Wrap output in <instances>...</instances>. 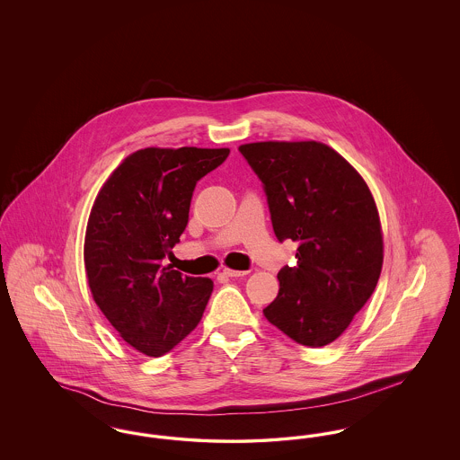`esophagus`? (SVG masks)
<instances>
[{"label": "esophagus", "instance_id": "obj_1", "mask_svg": "<svg viewBox=\"0 0 460 460\" xmlns=\"http://www.w3.org/2000/svg\"><path fill=\"white\" fill-rule=\"evenodd\" d=\"M222 272H224L226 276H229V278H243V276L248 274V270H236V269H229V267H224Z\"/></svg>", "mask_w": 460, "mask_h": 460}]
</instances>
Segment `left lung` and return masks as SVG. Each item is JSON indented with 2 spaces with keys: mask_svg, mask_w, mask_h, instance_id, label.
Instances as JSON below:
<instances>
[{
  "mask_svg": "<svg viewBox=\"0 0 460 460\" xmlns=\"http://www.w3.org/2000/svg\"><path fill=\"white\" fill-rule=\"evenodd\" d=\"M240 152L263 182L278 240L298 244V265L279 270V293L263 315L300 345H329L381 274L383 231L371 190L319 141H259Z\"/></svg>",
  "mask_w": 460,
  "mask_h": 460,
  "instance_id": "1",
  "label": "left lung"
}]
</instances>
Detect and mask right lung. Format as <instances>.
Masks as SVG:
<instances>
[{"mask_svg":"<svg viewBox=\"0 0 460 460\" xmlns=\"http://www.w3.org/2000/svg\"><path fill=\"white\" fill-rule=\"evenodd\" d=\"M229 148H143L126 156L98 191L84 238L93 300L134 350L160 357L197 328L214 289L165 257L186 229L198 181Z\"/></svg>","mask_w":460,"mask_h":460,"instance_id":"1","label":"right lung"}]
</instances>
